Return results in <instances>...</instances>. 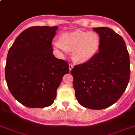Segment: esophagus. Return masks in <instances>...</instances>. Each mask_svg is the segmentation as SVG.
<instances>
[{
  "label": "esophagus",
  "mask_w": 135,
  "mask_h": 135,
  "mask_svg": "<svg viewBox=\"0 0 135 135\" xmlns=\"http://www.w3.org/2000/svg\"><path fill=\"white\" fill-rule=\"evenodd\" d=\"M69 70H70V71H71V69L73 68V65L72 64H69Z\"/></svg>",
  "instance_id": "obj_1"
}]
</instances>
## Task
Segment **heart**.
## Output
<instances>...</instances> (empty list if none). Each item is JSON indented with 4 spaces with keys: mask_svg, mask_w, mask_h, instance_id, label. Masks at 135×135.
<instances>
[{
    "mask_svg": "<svg viewBox=\"0 0 135 135\" xmlns=\"http://www.w3.org/2000/svg\"><path fill=\"white\" fill-rule=\"evenodd\" d=\"M100 37L94 32L75 30L64 32L60 37V41H54L55 49L65 53L73 51V59L76 62H85L93 57L99 50Z\"/></svg>",
    "mask_w": 135,
    "mask_h": 135,
    "instance_id": "1",
    "label": "heart"
}]
</instances>
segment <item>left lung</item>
Here are the masks:
<instances>
[{"label": "left lung", "mask_w": 135, "mask_h": 135, "mask_svg": "<svg viewBox=\"0 0 135 135\" xmlns=\"http://www.w3.org/2000/svg\"><path fill=\"white\" fill-rule=\"evenodd\" d=\"M99 35V51L71 70L78 103L91 109H102L116 103L129 82L128 51L122 37L107 27L93 28Z\"/></svg>", "instance_id": "8db88e82"}]
</instances>
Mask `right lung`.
Listing matches in <instances>:
<instances>
[{"instance_id": "add662e5", "label": "right lung", "mask_w": 135, "mask_h": 135, "mask_svg": "<svg viewBox=\"0 0 135 135\" xmlns=\"http://www.w3.org/2000/svg\"><path fill=\"white\" fill-rule=\"evenodd\" d=\"M58 26L26 29L10 47L5 66L8 88L18 102L30 108L53 104L69 64L53 54L51 45Z\"/></svg>"}]
</instances>
